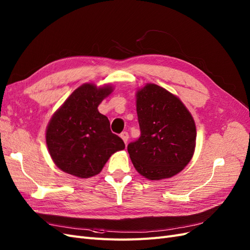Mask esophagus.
Listing matches in <instances>:
<instances>
[{"label":"esophagus","mask_w":250,"mask_h":250,"mask_svg":"<svg viewBox=\"0 0 250 250\" xmlns=\"http://www.w3.org/2000/svg\"><path fill=\"white\" fill-rule=\"evenodd\" d=\"M121 138H122V140L124 141V143H125V145L127 144V142H128V139H129V135H128V132H126V131H123L122 133H121V135H120Z\"/></svg>","instance_id":"1"}]
</instances>
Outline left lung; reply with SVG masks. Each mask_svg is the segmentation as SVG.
<instances>
[{
	"label": "left lung",
	"instance_id": "obj_1",
	"mask_svg": "<svg viewBox=\"0 0 250 250\" xmlns=\"http://www.w3.org/2000/svg\"><path fill=\"white\" fill-rule=\"evenodd\" d=\"M141 137L127 147L142 176L170 178L183 171L194 155L195 121L179 98L154 83L137 90Z\"/></svg>",
	"mask_w": 250,
	"mask_h": 250
}]
</instances>
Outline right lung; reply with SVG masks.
Masks as SVG:
<instances>
[{
    "mask_svg": "<svg viewBox=\"0 0 250 250\" xmlns=\"http://www.w3.org/2000/svg\"><path fill=\"white\" fill-rule=\"evenodd\" d=\"M112 90L109 84L98 87L84 83L52 116L46 142L53 162L62 171L89 178L102 171L113 153L125 148L122 139L111 132L107 117L98 110Z\"/></svg>",
    "mask_w": 250,
    "mask_h": 250,
    "instance_id": "1",
    "label": "right lung"
}]
</instances>
